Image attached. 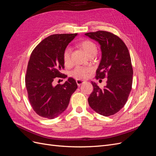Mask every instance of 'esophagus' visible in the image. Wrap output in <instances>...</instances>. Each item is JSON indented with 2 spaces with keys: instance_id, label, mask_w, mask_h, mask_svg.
I'll use <instances>...</instances> for the list:
<instances>
[{
  "instance_id": "34e87169",
  "label": "esophagus",
  "mask_w": 156,
  "mask_h": 156,
  "mask_svg": "<svg viewBox=\"0 0 156 156\" xmlns=\"http://www.w3.org/2000/svg\"><path fill=\"white\" fill-rule=\"evenodd\" d=\"M84 82V81H83V80H81V79H77V80H76V83H77L78 86L81 85V84H82Z\"/></svg>"
}]
</instances>
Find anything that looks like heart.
Returning <instances> with one entry per match:
<instances>
[{
    "instance_id": "obj_1",
    "label": "heart",
    "mask_w": 156,
    "mask_h": 156,
    "mask_svg": "<svg viewBox=\"0 0 156 156\" xmlns=\"http://www.w3.org/2000/svg\"><path fill=\"white\" fill-rule=\"evenodd\" d=\"M80 47L85 52L87 55L89 56L96 55L98 49L96 44L90 40H84L80 44ZM71 49L69 47H66L63 51L62 59L65 66H69L71 64ZM92 69L89 67L77 66L73 70L71 71L70 76L77 79H81L87 78L89 73L92 72Z\"/></svg>"
}]
</instances>
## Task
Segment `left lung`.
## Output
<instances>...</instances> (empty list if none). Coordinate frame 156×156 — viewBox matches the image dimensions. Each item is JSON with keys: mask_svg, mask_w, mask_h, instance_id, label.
<instances>
[{"mask_svg": "<svg viewBox=\"0 0 156 156\" xmlns=\"http://www.w3.org/2000/svg\"><path fill=\"white\" fill-rule=\"evenodd\" d=\"M85 35L101 45L96 79L107 78L103 89L92 82L94 90L88 99V104L101 115H115L125 105L132 87L133 72L128 49L119 36L109 32L99 30Z\"/></svg>", "mask_w": 156, "mask_h": 156, "instance_id": "obj_1", "label": "left lung"}]
</instances>
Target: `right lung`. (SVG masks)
Listing matches in <instances>:
<instances>
[{"instance_id":"obj_1","label":"right lung","mask_w":156,"mask_h":156,"mask_svg":"<svg viewBox=\"0 0 156 156\" xmlns=\"http://www.w3.org/2000/svg\"><path fill=\"white\" fill-rule=\"evenodd\" d=\"M77 35H51L42 40L30 55L25 85L32 108L41 117L53 119L62 113L77 88L76 81L72 77L63 84L53 85L56 79L66 77L60 73L64 68L63 51Z\"/></svg>"}]
</instances>
